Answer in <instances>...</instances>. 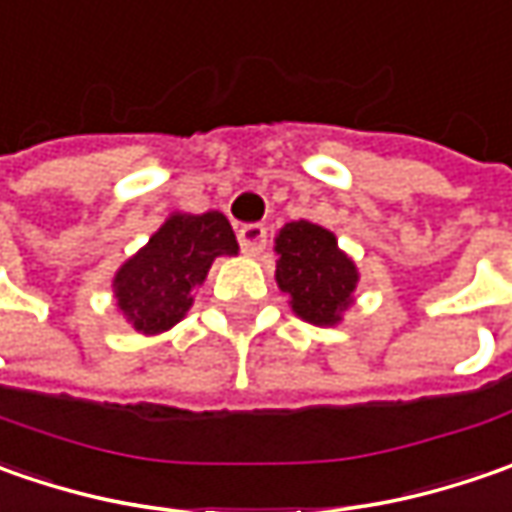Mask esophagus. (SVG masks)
<instances>
[{"instance_id":"34e87169","label":"esophagus","mask_w":512,"mask_h":512,"mask_svg":"<svg viewBox=\"0 0 512 512\" xmlns=\"http://www.w3.org/2000/svg\"><path fill=\"white\" fill-rule=\"evenodd\" d=\"M239 245L247 256H259L267 247V230L265 225H245L239 227Z\"/></svg>"}]
</instances>
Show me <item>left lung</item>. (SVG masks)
I'll use <instances>...</instances> for the list:
<instances>
[{"label":"left lung","mask_w":512,"mask_h":512,"mask_svg":"<svg viewBox=\"0 0 512 512\" xmlns=\"http://www.w3.org/2000/svg\"><path fill=\"white\" fill-rule=\"evenodd\" d=\"M276 285L290 310L316 327H333L353 307L359 267L339 247V239L307 219L287 222L276 233Z\"/></svg>","instance_id":"obj_1"}]
</instances>
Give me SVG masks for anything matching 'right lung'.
<instances>
[{
  "label": "right lung",
  "mask_w": 512,
  "mask_h": 512,
  "mask_svg": "<svg viewBox=\"0 0 512 512\" xmlns=\"http://www.w3.org/2000/svg\"><path fill=\"white\" fill-rule=\"evenodd\" d=\"M239 242L225 213H170L162 227L113 276L116 310L136 333L159 336L193 307L219 256H236Z\"/></svg>",
  "instance_id": "right-lung-1"
}]
</instances>
